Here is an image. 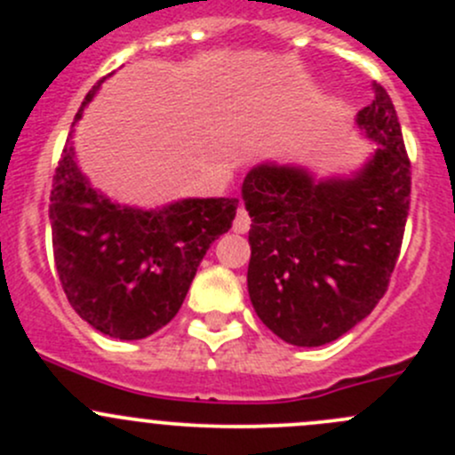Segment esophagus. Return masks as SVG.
<instances>
[{"label":"esophagus","mask_w":455,"mask_h":455,"mask_svg":"<svg viewBox=\"0 0 455 455\" xmlns=\"http://www.w3.org/2000/svg\"><path fill=\"white\" fill-rule=\"evenodd\" d=\"M249 228H251V215L244 206H240V209H237V215H235V222H233V231L246 233Z\"/></svg>","instance_id":"1"}]
</instances>
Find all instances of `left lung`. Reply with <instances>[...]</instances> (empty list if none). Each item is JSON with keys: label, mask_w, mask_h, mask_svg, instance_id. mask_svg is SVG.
Here are the masks:
<instances>
[{"label": "left lung", "mask_w": 455, "mask_h": 455, "mask_svg": "<svg viewBox=\"0 0 455 455\" xmlns=\"http://www.w3.org/2000/svg\"><path fill=\"white\" fill-rule=\"evenodd\" d=\"M356 125L379 149L352 178L315 180L306 169L264 163L242 185L253 222L251 301L292 346H323L363 321L401 253L411 164L385 87L374 84Z\"/></svg>", "instance_id": "left-lung-1"}]
</instances>
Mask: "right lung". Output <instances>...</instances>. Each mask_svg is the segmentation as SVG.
<instances>
[{
	"mask_svg": "<svg viewBox=\"0 0 455 455\" xmlns=\"http://www.w3.org/2000/svg\"><path fill=\"white\" fill-rule=\"evenodd\" d=\"M87 92L84 108L96 94ZM237 198H189L132 209L92 189L79 172L72 132L52 176L50 224L63 292L92 328L136 341L180 310L202 257L235 220Z\"/></svg>",
	"mask_w": 455,
	"mask_h": 455,
	"instance_id": "add662e5",
	"label": "right lung"
}]
</instances>
